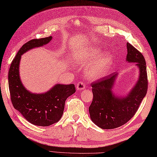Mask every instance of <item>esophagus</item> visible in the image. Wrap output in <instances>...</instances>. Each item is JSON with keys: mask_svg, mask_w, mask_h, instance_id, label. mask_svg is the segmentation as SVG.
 <instances>
[{"mask_svg": "<svg viewBox=\"0 0 157 157\" xmlns=\"http://www.w3.org/2000/svg\"><path fill=\"white\" fill-rule=\"evenodd\" d=\"M76 87H77V90H79V91H81V90H84L85 88V84L84 82H78V84H77V86H76Z\"/></svg>", "mask_w": 157, "mask_h": 157, "instance_id": "esophagus-1", "label": "esophagus"}]
</instances>
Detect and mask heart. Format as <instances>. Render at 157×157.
I'll list each match as a JSON object with an SVG mask.
<instances>
[{
    "label": "heart",
    "instance_id": "1",
    "mask_svg": "<svg viewBox=\"0 0 157 157\" xmlns=\"http://www.w3.org/2000/svg\"><path fill=\"white\" fill-rule=\"evenodd\" d=\"M98 53V52H94V54L85 55L80 54L77 56V60L82 66L85 67H90L92 64ZM112 59L110 56L107 54L101 56L96 63L87 69L86 74L88 78L90 79H98L104 77L110 69Z\"/></svg>",
    "mask_w": 157,
    "mask_h": 157
}]
</instances>
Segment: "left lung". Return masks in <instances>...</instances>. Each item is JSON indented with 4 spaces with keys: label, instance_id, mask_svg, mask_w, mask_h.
I'll return each mask as SVG.
<instances>
[{
    "label": "left lung",
    "instance_id": "obj_1",
    "mask_svg": "<svg viewBox=\"0 0 157 157\" xmlns=\"http://www.w3.org/2000/svg\"><path fill=\"white\" fill-rule=\"evenodd\" d=\"M126 60L136 62L140 77L134 88L125 98L117 97L111 89L117 74H111L92 82L93 100L89 107L92 121L102 129H113L124 125L135 115L145 96L148 80L144 57L135 47L127 42Z\"/></svg>",
    "mask_w": 157,
    "mask_h": 157
}]
</instances>
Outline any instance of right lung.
Instances as JSON below:
<instances>
[{
	"label": "right lung",
	"instance_id": "obj_1",
	"mask_svg": "<svg viewBox=\"0 0 157 157\" xmlns=\"http://www.w3.org/2000/svg\"><path fill=\"white\" fill-rule=\"evenodd\" d=\"M52 36L33 39L26 42L12 60L8 71V86L13 107L31 124L48 126L58 122L62 117L65 100L75 92V85L57 84L48 92L35 94L24 88L19 75L21 56L35 47L48 44Z\"/></svg>",
	"mask_w": 157,
	"mask_h": 157
}]
</instances>
